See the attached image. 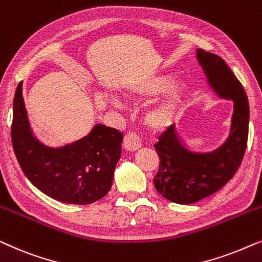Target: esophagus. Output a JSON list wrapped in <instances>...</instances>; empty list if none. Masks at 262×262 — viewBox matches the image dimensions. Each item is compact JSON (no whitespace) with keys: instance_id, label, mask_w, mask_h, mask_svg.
Instances as JSON below:
<instances>
[{"instance_id":"1","label":"esophagus","mask_w":262,"mask_h":262,"mask_svg":"<svg viewBox=\"0 0 262 262\" xmlns=\"http://www.w3.org/2000/svg\"><path fill=\"white\" fill-rule=\"evenodd\" d=\"M123 147L128 152H134V150L139 149L141 147V140H140V138L135 133L129 132L124 135Z\"/></svg>"}]
</instances>
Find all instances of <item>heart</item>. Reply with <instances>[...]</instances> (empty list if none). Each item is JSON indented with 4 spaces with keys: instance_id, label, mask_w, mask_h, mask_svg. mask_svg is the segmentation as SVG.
<instances>
[{
    "instance_id": "obj_1",
    "label": "heart",
    "mask_w": 262,
    "mask_h": 262,
    "mask_svg": "<svg viewBox=\"0 0 262 262\" xmlns=\"http://www.w3.org/2000/svg\"><path fill=\"white\" fill-rule=\"evenodd\" d=\"M171 80L172 76L166 73H156V75L142 77L124 85L122 96L134 104H146L163 93ZM183 97V84L179 82L171 84L145 113L143 120L147 128L153 132H163L172 126L182 106ZM108 101L114 108H122V102L116 95H109Z\"/></svg>"
}]
</instances>
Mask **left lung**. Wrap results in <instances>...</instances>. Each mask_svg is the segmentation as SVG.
Listing matches in <instances>:
<instances>
[{
	"label": "left lung",
	"mask_w": 262,
	"mask_h": 262,
	"mask_svg": "<svg viewBox=\"0 0 262 262\" xmlns=\"http://www.w3.org/2000/svg\"><path fill=\"white\" fill-rule=\"evenodd\" d=\"M196 52L210 88L219 97L233 101L234 113L227 140L211 152L190 150L174 126L154 145L160 159L154 186L161 196L178 204L196 203L222 189L240 167L248 140L249 104L240 80L217 54L201 49Z\"/></svg>",
	"instance_id": "1"
}]
</instances>
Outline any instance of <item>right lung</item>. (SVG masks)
Wrapping results in <instances>:
<instances>
[{
	"label": "right lung",
	"mask_w": 262,
	"mask_h": 262,
	"mask_svg": "<svg viewBox=\"0 0 262 262\" xmlns=\"http://www.w3.org/2000/svg\"><path fill=\"white\" fill-rule=\"evenodd\" d=\"M12 141L22 171L36 189L61 203L83 205L101 200L112 189L123 134L95 124L75 142L45 145L32 132L21 82L14 96Z\"/></svg>",
	"instance_id": "add662e5"
}]
</instances>
